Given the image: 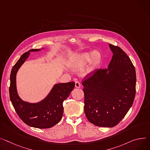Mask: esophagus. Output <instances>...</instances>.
Instances as JSON below:
<instances>
[{"mask_svg":"<svg viewBox=\"0 0 150 150\" xmlns=\"http://www.w3.org/2000/svg\"><path fill=\"white\" fill-rule=\"evenodd\" d=\"M75 87H76V88L81 87V84L79 83V81H75Z\"/></svg>","mask_w":150,"mask_h":150,"instance_id":"34e87169","label":"esophagus"}]
</instances>
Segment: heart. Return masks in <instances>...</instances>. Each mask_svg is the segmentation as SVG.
Returning a JSON list of instances; mask_svg holds the SVG:
<instances>
[{
    "instance_id": "heart-1",
    "label": "heart",
    "mask_w": 150,
    "mask_h": 150,
    "mask_svg": "<svg viewBox=\"0 0 150 150\" xmlns=\"http://www.w3.org/2000/svg\"><path fill=\"white\" fill-rule=\"evenodd\" d=\"M101 54L95 51L93 52H84L78 55L73 60L71 66L74 69H82L91 61V69L96 67L101 61Z\"/></svg>"
}]
</instances>
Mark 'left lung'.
Masks as SVG:
<instances>
[{"instance_id": "8db88e82", "label": "left lung", "mask_w": 150, "mask_h": 150, "mask_svg": "<svg viewBox=\"0 0 150 150\" xmlns=\"http://www.w3.org/2000/svg\"><path fill=\"white\" fill-rule=\"evenodd\" d=\"M110 47L113 56L108 69H96L82 83L86 116L104 127L115 126L125 117L134 101L137 81L129 56L118 46Z\"/></svg>"}]
</instances>
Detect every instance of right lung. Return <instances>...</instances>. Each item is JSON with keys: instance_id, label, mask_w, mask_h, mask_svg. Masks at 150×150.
<instances>
[{"instance_id": "add662e5", "label": "right lung", "mask_w": 150, "mask_h": 150, "mask_svg": "<svg viewBox=\"0 0 150 150\" xmlns=\"http://www.w3.org/2000/svg\"><path fill=\"white\" fill-rule=\"evenodd\" d=\"M39 50V49H32L24 52L13 66L10 75L9 91L12 104L24 123L36 128L46 129L54 126L61 120L63 113V103L75 87V83L56 84L48 96L38 103L23 102L17 92L16 74L20 67L28 57L30 51Z\"/></svg>"}]
</instances>
